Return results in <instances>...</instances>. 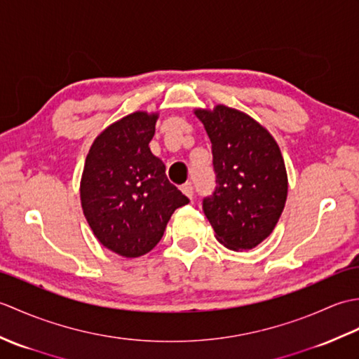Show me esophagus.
Returning <instances> with one entry per match:
<instances>
[{
    "instance_id": "34e87169",
    "label": "esophagus",
    "mask_w": 359,
    "mask_h": 359,
    "mask_svg": "<svg viewBox=\"0 0 359 359\" xmlns=\"http://www.w3.org/2000/svg\"><path fill=\"white\" fill-rule=\"evenodd\" d=\"M180 191L184 193L187 197H189V199H191L193 194H194V188H193L191 182H187V184L182 185V187H180Z\"/></svg>"
}]
</instances>
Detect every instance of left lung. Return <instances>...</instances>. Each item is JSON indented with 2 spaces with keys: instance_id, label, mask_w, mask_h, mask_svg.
Listing matches in <instances>:
<instances>
[{
  "instance_id": "left-lung-1",
  "label": "left lung",
  "mask_w": 359,
  "mask_h": 359,
  "mask_svg": "<svg viewBox=\"0 0 359 359\" xmlns=\"http://www.w3.org/2000/svg\"><path fill=\"white\" fill-rule=\"evenodd\" d=\"M211 140L216 187L203 197L219 242L250 250L269 238L287 199L284 158L270 133L247 114L219 104L196 111Z\"/></svg>"
}]
</instances>
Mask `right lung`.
I'll use <instances>...</instances> for the list:
<instances>
[{
    "instance_id": "add662e5",
    "label": "right lung",
    "mask_w": 359,
    "mask_h": 359,
    "mask_svg": "<svg viewBox=\"0 0 359 359\" xmlns=\"http://www.w3.org/2000/svg\"><path fill=\"white\" fill-rule=\"evenodd\" d=\"M156 118L134 112L106 128L83 170L80 196L88 224L106 248L125 257L154 248L172 212L189 202L149 149Z\"/></svg>"
}]
</instances>
